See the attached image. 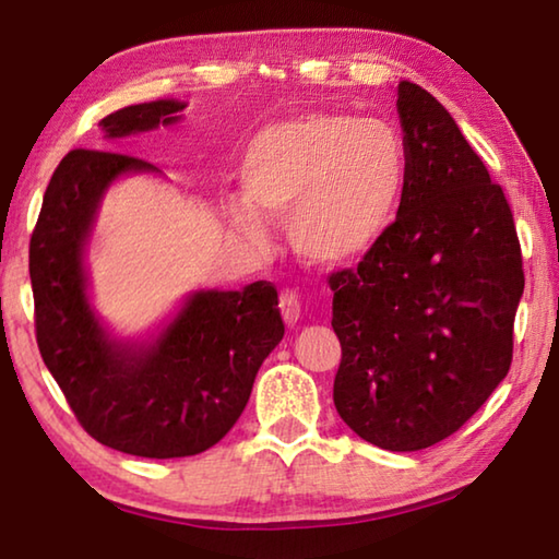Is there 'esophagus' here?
<instances>
[{
	"instance_id": "1",
	"label": "esophagus",
	"mask_w": 559,
	"mask_h": 559,
	"mask_svg": "<svg viewBox=\"0 0 559 559\" xmlns=\"http://www.w3.org/2000/svg\"><path fill=\"white\" fill-rule=\"evenodd\" d=\"M281 316L286 320V325H296L300 318V296L296 290H283L281 293Z\"/></svg>"
}]
</instances>
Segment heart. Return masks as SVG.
Instances as JSON below:
<instances>
[{
    "instance_id": "1",
    "label": "heart",
    "mask_w": 559,
    "mask_h": 559,
    "mask_svg": "<svg viewBox=\"0 0 559 559\" xmlns=\"http://www.w3.org/2000/svg\"><path fill=\"white\" fill-rule=\"evenodd\" d=\"M243 200L231 226L251 243L266 241V219H288V239L313 266L357 263L400 219L409 155L390 122L337 112L273 122L246 145L239 163Z\"/></svg>"
}]
</instances>
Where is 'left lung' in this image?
I'll list each match as a JSON object with an SVG mask.
<instances>
[{
	"instance_id": "1",
	"label": "left lung",
	"mask_w": 559,
	"mask_h": 559,
	"mask_svg": "<svg viewBox=\"0 0 559 559\" xmlns=\"http://www.w3.org/2000/svg\"><path fill=\"white\" fill-rule=\"evenodd\" d=\"M409 185L390 236L330 273L343 347L333 400L357 437L419 451L451 437L513 362L523 257L500 185L449 110L396 86Z\"/></svg>"
}]
</instances>
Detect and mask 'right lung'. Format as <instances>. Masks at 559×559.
Here are the masks:
<instances>
[{
	"instance_id": "obj_1",
	"label": "right lung",
	"mask_w": 559,
	"mask_h": 559,
	"mask_svg": "<svg viewBox=\"0 0 559 559\" xmlns=\"http://www.w3.org/2000/svg\"><path fill=\"white\" fill-rule=\"evenodd\" d=\"M185 103L153 100L100 120L108 138L173 126ZM110 150H71L46 187L29 241L36 343L75 419L130 456L182 459L212 449L239 419L263 359L283 337L276 286L192 293L147 345L116 343L86 296L83 249L106 189L155 173Z\"/></svg>"
}]
</instances>
